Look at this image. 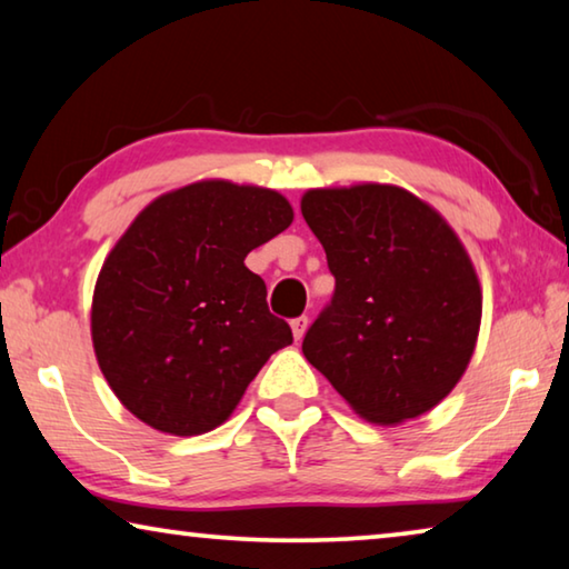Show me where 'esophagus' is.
Wrapping results in <instances>:
<instances>
[{"instance_id":"esophagus-1","label":"esophagus","mask_w":569,"mask_h":569,"mask_svg":"<svg viewBox=\"0 0 569 569\" xmlns=\"http://www.w3.org/2000/svg\"><path fill=\"white\" fill-rule=\"evenodd\" d=\"M306 329H308V319H306V316H298V319L291 321V331H293V339H296V341L303 339Z\"/></svg>"}]
</instances>
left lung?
<instances>
[{
	"mask_svg": "<svg viewBox=\"0 0 569 569\" xmlns=\"http://www.w3.org/2000/svg\"><path fill=\"white\" fill-rule=\"evenodd\" d=\"M301 213L336 278L303 356L371 423L421 417L475 353L481 288L455 230L397 186L316 188Z\"/></svg>",
	"mask_w": 569,
	"mask_h": 569,
	"instance_id": "obj_1",
	"label": "left lung"
}]
</instances>
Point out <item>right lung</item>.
Segmentation results:
<instances>
[{
    "mask_svg": "<svg viewBox=\"0 0 569 569\" xmlns=\"http://www.w3.org/2000/svg\"><path fill=\"white\" fill-rule=\"evenodd\" d=\"M293 223L281 192L200 180L152 200L104 258L92 346L114 397L176 437L216 429L283 346L250 250Z\"/></svg>",
    "mask_w": 569,
    "mask_h": 569,
    "instance_id": "right-lung-1",
    "label": "right lung"
}]
</instances>
